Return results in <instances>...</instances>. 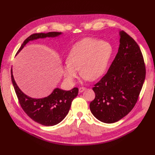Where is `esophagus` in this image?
Masks as SVG:
<instances>
[{
  "label": "esophagus",
  "mask_w": 155,
  "mask_h": 155,
  "mask_svg": "<svg viewBox=\"0 0 155 155\" xmlns=\"http://www.w3.org/2000/svg\"><path fill=\"white\" fill-rule=\"evenodd\" d=\"M85 89H86L85 87H80V88H79V92H83L84 91H85Z\"/></svg>",
  "instance_id": "1"
}]
</instances>
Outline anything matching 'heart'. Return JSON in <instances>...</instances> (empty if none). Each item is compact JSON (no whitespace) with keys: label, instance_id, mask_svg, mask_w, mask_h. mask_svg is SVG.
I'll use <instances>...</instances> for the list:
<instances>
[{"label":"heart","instance_id":"1","mask_svg":"<svg viewBox=\"0 0 155 155\" xmlns=\"http://www.w3.org/2000/svg\"><path fill=\"white\" fill-rule=\"evenodd\" d=\"M112 51V45L107 42L92 37L82 39L69 51L63 67L64 76L73 81L80 68L85 80H96L106 71Z\"/></svg>","mask_w":155,"mask_h":155}]
</instances>
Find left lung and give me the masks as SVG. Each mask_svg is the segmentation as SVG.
<instances>
[{
	"instance_id": "left-lung-1",
	"label": "left lung",
	"mask_w": 155,
	"mask_h": 155,
	"mask_svg": "<svg viewBox=\"0 0 155 155\" xmlns=\"http://www.w3.org/2000/svg\"><path fill=\"white\" fill-rule=\"evenodd\" d=\"M119 34L118 53L107 74L92 88L96 96L90 104L92 114L106 124L116 122L133 109L145 78L139 46L124 31Z\"/></svg>"
}]
</instances>
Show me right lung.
I'll use <instances>...</instances> for the list:
<instances>
[{"label": "right lung", "instance_id": "add662e5", "mask_svg": "<svg viewBox=\"0 0 155 155\" xmlns=\"http://www.w3.org/2000/svg\"><path fill=\"white\" fill-rule=\"evenodd\" d=\"M61 34V32L56 31L32 34L23 42L17 54L29 41L46 37H55ZM11 78L22 109L31 119L43 125L53 126L60 123L68 113L72 101L78 94V88L76 87L70 91L55 88L48 96L35 99L28 96L18 88L13 78L12 68Z\"/></svg>", "mask_w": 155, "mask_h": 155}]
</instances>
